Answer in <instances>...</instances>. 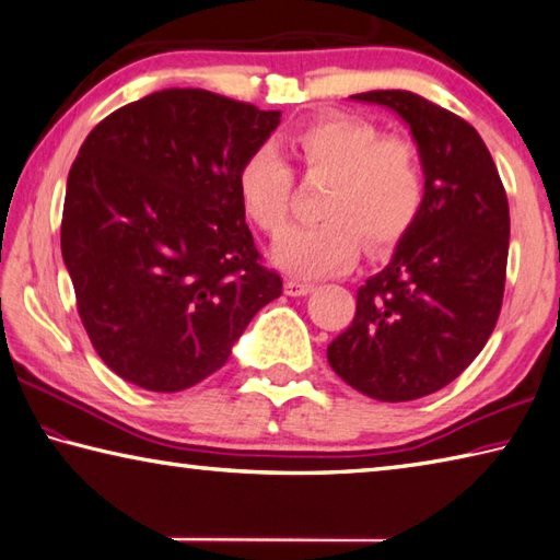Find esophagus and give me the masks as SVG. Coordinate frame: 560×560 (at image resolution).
Listing matches in <instances>:
<instances>
[{
  "label": "esophagus",
  "mask_w": 560,
  "mask_h": 560,
  "mask_svg": "<svg viewBox=\"0 0 560 560\" xmlns=\"http://www.w3.org/2000/svg\"><path fill=\"white\" fill-rule=\"evenodd\" d=\"M311 289H313V283L301 281V279H287V283H283V291H287L289 296H306Z\"/></svg>",
  "instance_id": "34e87169"
}]
</instances>
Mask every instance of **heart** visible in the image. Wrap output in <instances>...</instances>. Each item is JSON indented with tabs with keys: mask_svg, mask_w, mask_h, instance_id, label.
<instances>
[{
	"mask_svg": "<svg viewBox=\"0 0 560 560\" xmlns=\"http://www.w3.org/2000/svg\"><path fill=\"white\" fill-rule=\"evenodd\" d=\"M283 149L306 180H325L323 222L293 228L273 247V261L296 277L350 269L360 254L394 247L419 218L425 200L421 149L406 135H382L352 115H323L283 135ZM293 168L277 149L259 147L237 171V196L247 220L279 237L291 222Z\"/></svg>",
	"mask_w": 560,
	"mask_h": 560,
	"instance_id": "1",
	"label": "heart"
}]
</instances>
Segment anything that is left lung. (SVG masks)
<instances>
[{
    "mask_svg": "<svg viewBox=\"0 0 560 560\" xmlns=\"http://www.w3.org/2000/svg\"><path fill=\"white\" fill-rule=\"evenodd\" d=\"M392 107L421 149L425 200L389 267L358 291L352 323L328 362L377 401H413L470 364L500 318L510 202L482 137L463 117L409 90L352 95Z\"/></svg>",
    "mask_w": 560,
    "mask_h": 560,
    "instance_id": "obj_1",
    "label": "left lung"
}]
</instances>
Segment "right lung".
<instances>
[{
	"mask_svg": "<svg viewBox=\"0 0 560 560\" xmlns=\"http://www.w3.org/2000/svg\"><path fill=\"white\" fill-rule=\"evenodd\" d=\"M281 112L168 88L107 115L70 166L60 252L107 368L183 392L228 362L283 281L245 222L237 171Z\"/></svg>",
	"mask_w": 560,
	"mask_h": 560,
	"instance_id": "add662e5",
	"label": "right lung"
}]
</instances>
